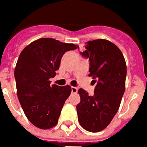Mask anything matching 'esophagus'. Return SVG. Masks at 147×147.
<instances>
[{
  "mask_svg": "<svg viewBox=\"0 0 147 147\" xmlns=\"http://www.w3.org/2000/svg\"><path fill=\"white\" fill-rule=\"evenodd\" d=\"M78 92V88L76 87H71V93L72 94H76Z\"/></svg>",
  "mask_w": 147,
  "mask_h": 147,
  "instance_id": "34e87169",
  "label": "esophagus"
}]
</instances>
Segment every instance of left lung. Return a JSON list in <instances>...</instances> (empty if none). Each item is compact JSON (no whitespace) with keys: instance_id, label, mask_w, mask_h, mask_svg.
Listing matches in <instances>:
<instances>
[{"instance_id":"left-lung-1","label":"left lung","mask_w":147,"mask_h":147,"mask_svg":"<svg viewBox=\"0 0 147 147\" xmlns=\"http://www.w3.org/2000/svg\"><path fill=\"white\" fill-rule=\"evenodd\" d=\"M80 54L89 59V76L96 79V85L93 96L82 88L78 91L81 97L76 107L78 121L88 131H100L119 110L125 93L126 63L119 47L104 39L86 42Z\"/></svg>"}]
</instances>
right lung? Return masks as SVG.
Listing matches in <instances>:
<instances>
[{
  "label": "right lung",
  "instance_id": "add662e5",
  "mask_svg": "<svg viewBox=\"0 0 147 147\" xmlns=\"http://www.w3.org/2000/svg\"><path fill=\"white\" fill-rule=\"evenodd\" d=\"M78 47L43 38L29 44L20 53L14 71L17 96L27 119L38 128L49 129L58 122L71 89L69 85H50V78L56 76L64 53Z\"/></svg>",
  "mask_w": 147,
  "mask_h": 147
}]
</instances>
